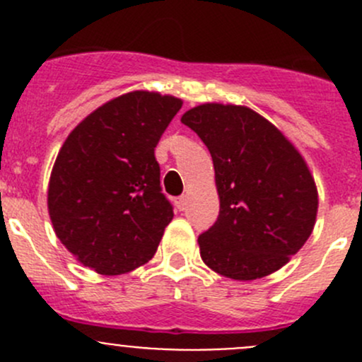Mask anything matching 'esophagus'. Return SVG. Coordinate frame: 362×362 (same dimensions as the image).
I'll use <instances>...</instances> for the list:
<instances>
[{"label":"esophagus","mask_w":362,"mask_h":362,"mask_svg":"<svg viewBox=\"0 0 362 362\" xmlns=\"http://www.w3.org/2000/svg\"><path fill=\"white\" fill-rule=\"evenodd\" d=\"M175 206H177L180 211H184L185 208H187V198H185V196H178V198H175Z\"/></svg>","instance_id":"1"}]
</instances>
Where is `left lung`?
<instances>
[{
  "instance_id": "1",
  "label": "left lung",
  "mask_w": 362,
  "mask_h": 362,
  "mask_svg": "<svg viewBox=\"0 0 362 362\" xmlns=\"http://www.w3.org/2000/svg\"><path fill=\"white\" fill-rule=\"evenodd\" d=\"M180 120L210 151L221 202L215 224L198 238L203 262L240 282L275 273L315 226L319 194L306 160L249 107L203 103Z\"/></svg>"
}]
</instances>
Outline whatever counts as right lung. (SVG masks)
I'll use <instances>...</instances> for the list:
<instances>
[{
	"label": "right lung",
	"instance_id": "obj_1",
	"mask_svg": "<svg viewBox=\"0 0 362 362\" xmlns=\"http://www.w3.org/2000/svg\"><path fill=\"white\" fill-rule=\"evenodd\" d=\"M182 108L170 94L133 90L86 117L61 147L47 204L54 231L80 264L122 275L154 257L173 208L154 151Z\"/></svg>",
	"mask_w": 362,
	"mask_h": 362
}]
</instances>
